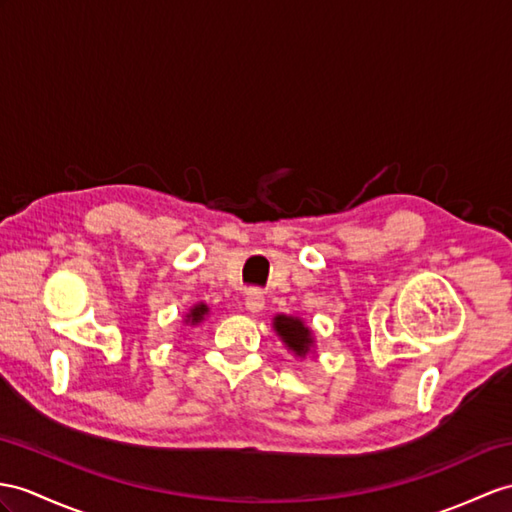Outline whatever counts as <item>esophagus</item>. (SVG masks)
I'll use <instances>...</instances> for the list:
<instances>
[{
  "mask_svg": "<svg viewBox=\"0 0 512 512\" xmlns=\"http://www.w3.org/2000/svg\"><path fill=\"white\" fill-rule=\"evenodd\" d=\"M245 306H247L249 313H260V310H263V306H265V295L260 293L258 289L247 291V295H245Z\"/></svg>",
  "mask_w": 512,
  "mask_h": 512,
  "instance_id": "esophagus-1",
  "label": "esophagus"
}]
</instances>
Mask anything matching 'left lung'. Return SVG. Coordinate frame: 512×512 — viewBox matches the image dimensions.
Wrapping results in <instances>:
<instances>
[{
  "mask_svg": "<svg viewBox=\"0 0 512 512\" xmlns=\"http://www.w3.org/2000/svg\"><path fill=\"white\" fill-rule=\"evenodd\" d=\"M273 326H276L282 341L289 345V350H293L297 356L308 354L310 345H313V339H310V330L304 326L302 319L278 315L276 321H273Z\"/></svg>",
  "mask_w": 512,
  "mask_h": 512,
  "instance_id": "1",
  "label": "left lung"
}]
</instances>
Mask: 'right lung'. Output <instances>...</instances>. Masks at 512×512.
<instances>
[{"label":"right lung","instance_id":"add662e5","mask_svg":"<svg viewBox=\"0 0 512 512\" xmlns=\"http://www.w3.org/2000/svg\"><path fill=\"white\" fill-rule=\"evenodd\" d=\"M208 313V308L204 306V304H197L189 315H186V321H191V323H197V321H202L204 319V315Z\"/></svg>","mask_w":512,"mask_h":512}]
</instances>
